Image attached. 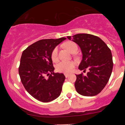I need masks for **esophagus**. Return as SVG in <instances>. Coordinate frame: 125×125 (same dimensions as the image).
<instances>
[{
	"mask_svg": "<svg viewBox=\"0 0 125 125\" xmlns=\"http://www.w3.org/2000/svg\"><path fill=\"white\" fill-rule=\"evenodd\" d=\"M69 74H67V73H65V74H64V76H65L66 78H67L69 76Z\"/></svg>",
	"mask_w": 125,
	"mask_h": 125,
	"instance_id": "esophagus-1",
	"label": "esophagus"
}]
</instances>
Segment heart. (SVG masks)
I'll list each match as a JSON object with an SVG mask.
<instances>
[{"label":"heart","mask_w":125,"mask_h":125,"mask_svg":"<svg viewBox=\"0 0 125 125\" xmlns=\"http://www.w3.org/2000/svg\"><path fill=\"white\" fill-rule=\"evenodd\" d=\"M65 47L70 52L73 53L77 50V45L76 43L72 42H66L64 44ZM51 58L53 61H56L58 58V48L56 47L52 51L51 54ZM75 63L72 61H60L57 63L56 65V69L58 72L61 73H68L71 72L74 69Z\"/></svg>","instance_id":"b5f03b06"}]
</instances>
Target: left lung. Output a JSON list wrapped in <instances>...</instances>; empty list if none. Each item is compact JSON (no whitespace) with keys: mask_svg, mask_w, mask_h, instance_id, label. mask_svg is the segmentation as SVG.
<instances>
[{"mask_svg":"<svg viewBox=\"0 0 125 125\" xmlns=\"http://www.w3.org/2000/svg\"><path fill=\"white\" fill-rule=\"evenodd\" d=\"M67 38L77 44L81 49L83 60L78 69L83 70V72L89 69L85 76L83 73L76 74V91L84 96L98 94L112 74L113 62L110 48L100 37L90 34L79 33Z\"/></svg>","mask_w":125,"mask_h":125,"instance_id":"1","label":"left lung"}]
</instances>
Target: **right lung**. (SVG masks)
<instances>
[{"instance_id": "right-lung-1", "label": "right lung", "mask_w": 125, "mask_h": 125, "mask_svg": "<svg viewBox=\"0 0 125 125\" xmlns=\"http://www.w3.org/2000/svg\"><path fill=\"white\" fill-rule=\"evenodd\" d=\"M65 39L61 37L37 41L21 54L19 67L20 80L28 93L39 101L51 102L60 95L65 77L62 73L54 72L51 54L54 48Z\"/></svg>"}]
</instances>
